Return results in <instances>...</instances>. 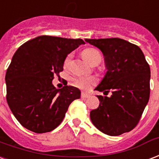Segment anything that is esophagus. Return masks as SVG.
<instances>
[{
    "mask_svg": "<svg viewBox=\"0 0 159 159\" xmlns=\"http://www.w3.org/2000/svg\"><path fill=\"white\" fill-rule=\"evenodd\" d=\"M81 97L83 98H88L90 97V95H89V93H87L83 92V93H81Z\"/></svg>",
    "mask_w": 159,
    "mask_h": 159,
    "instance_id": "34e87169",
    "label": "esophagus"
}]
</instances>
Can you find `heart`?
<instances>
[{"label":"heart","instance_id":"obj_1","mask_svg":"<svg viewBox=\"0 0 159 159\" xmlns=\"http://www.w3.org/2000/svg\"><path fill=\"white\" fill-rule=\"evenodd\" d=\"M83 56L86 61L89 64L99 63L101 61V55L98 50L93 48H88L83 51ZM70 59V55L67 56L65 60V66L69 64ZM96 79L93 77H76L73 79V84L77 88L83 89H89L93 84H94Z\"/></svg>","mask_w":159,"mask_h":159}]
</instances>
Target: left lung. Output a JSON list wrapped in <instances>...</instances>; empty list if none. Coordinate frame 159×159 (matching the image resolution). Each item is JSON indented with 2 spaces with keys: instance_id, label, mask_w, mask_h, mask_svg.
<instances>
[{
  "instance_id": "obj_1",
  "label": "left lung",
  "mask_w": 159,
  "mask_h": 159,
  "mask_svg": "<svg viewBox=\"0 0 159 159\" xmlns=\"http://www.w3.org/2000/svg\"><path fill=\"white\" fill-rule=\"evenodd\" d=\"M101 50L106 72L94 90L109 97L98 95V109L90 112L93 124L103 133L120 136L139 122L150 95V67L139 47L126 40L85 39Z\"/></svg>"
}]
</instances>
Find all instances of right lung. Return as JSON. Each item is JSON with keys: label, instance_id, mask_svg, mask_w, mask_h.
<instances>
[{"label": "right lung", "instance_id": "obj_1", "mask_svg": "<svg viewBox=\"0 0 159 159\" xmlns=\"http://www.w3.org/2000/svg\"><path fill=\"white\" fill-rule=\"evenodd\" d=\"M81 39L39 36L21 45L6 73L7 101L18 122L35 133H44L61 123L70 103L80 98L73 86L57 89L54 75L63 70L67 55L84 44Z\"/></svg>", "mask_w": 159, "mask_h": 159}]
</instances>
